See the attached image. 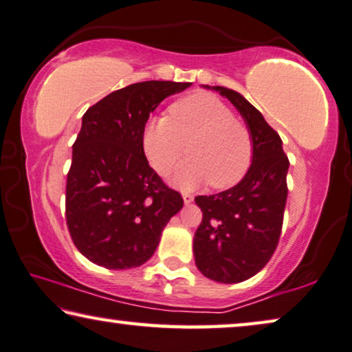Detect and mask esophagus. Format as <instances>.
Listing matches in <instances>:
<instances>
[{
	"label": "esophagus",
	"mask_w": 352,
	"mask_h": 352,
	"mask_svg": "<svg viewBox=\"0 0 352 352\" xmlns=\"http://www.w3.org/2000/svg\"><path fill=\"white\" fill-rule=\"evenodd\" d=\"M183 201H185V204H190V202H192V195H190V192H183Z\"/></svg>",
	"instance_id": "1"
}]
</instances>
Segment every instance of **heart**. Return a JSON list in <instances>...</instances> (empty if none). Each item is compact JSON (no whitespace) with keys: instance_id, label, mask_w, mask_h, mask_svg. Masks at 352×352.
Returning <instances> with one entry per match:
<instances>
[{"instance_id":"1","label":"heart","mask_w":352,"mask_h":352,"mask_svg":"<svg viewBox=\"0 0 352 352\" xmlns=\"http://www.w3.org/2000/svg\"><path fill=\"white\" fill-rule=\"evenodd\" d=\"M143 151L157 174H169L188 145L190 160L178 167L183 188L207 183L215 190L234 186L249 170L254 140L244 122L219 97L196 92L169 108V118H153L142 135Z\"/></svg>"}]
</instances>
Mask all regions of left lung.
I'll return each instance as SVG.
<instances>
[{"label": "left lung", "mask_w": 352, "mask_h": 352, "mask_svg": "<svg viewBox=\"0 0 352 352\" xmlns=\"http://www.w3.org/2000/svg\"><path fill=\"white\" fill-rule=\"evenodd\" d=\"M244 118L254 140L245 177L230 190L197 196L202 221L192 250L197 270L212 280L236 284L255 276L273 256L287 202L289 157L282 140L261 113L231 89L217 86Z\"/></svg>", "instance_id": "8db88e82"}]
</instances>
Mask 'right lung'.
Masks as SVG:
<instances>
[{
    "mask_svg": "<svg viewBox=\"0 0 352 352\" xmlns=\"http://www.w3.org/2000/svg\"><path fill=\"white\" fill-rule=\"evenodd\" d=\"M190 82L145 81L108 94L82 116L67 174L65 219L73 244L92 263L129 270L155 254L183 207L143 151L150 113Z\"/></svg>",
    "mask_w": 352,
    "mask_h": 352,
    "instance_id": "add662e5",
    "label": "right lung"
}]
</instances>
